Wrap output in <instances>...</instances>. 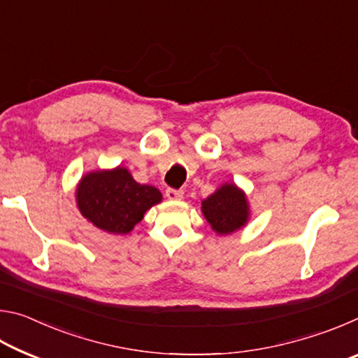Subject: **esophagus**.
Instances as JSON below:
<instances>
[{
  "instance_id": "1",
  "label": "esophagus",
  "mask_w": 358,
  "mask_h": 358,
  "mask_svg": "<svg viewBox=\"0 0 358 358\" xmlns=\"http://www.w3.org/2000/svg\"><path fill=\"white\" fill-rule=\"evenodd\" d=\"M166 197L169 199V201L172 202H178L183 199V191H178V189H167L166 191Z\"/></svg>"
}]
</instances>
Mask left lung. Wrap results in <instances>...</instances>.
Masks as SVG:
<instances>
[{
	"label": "left lung",
	"mask_w": 358,
	"mask_h": 358,
	"mask_svg": "<svg viewBox=\"0 0 358 358\" xmlns=\"http://www.w3.org/2000/svg\"><path fill=\"white\" fill-rule=\"evenodd\" d=\"M202 215L213 232L230 235L243 229L251 217L246 192L235 183H222L202 201Z\"/></svg>",
	"instance_id": "left-lung-1"
}]
</instances>
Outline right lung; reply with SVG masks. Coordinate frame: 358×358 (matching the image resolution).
I'll use <instances>...</instances> for the list:
<instances>
[{
  "mask_svg": "<svg viewBox=\"0 0 358 358\" xmlns=\"http://www.w3.org/2000/svg\"><path fill=\"white\" fill-rule=\"evenodd\" d=\"M76 202L80 215L102 232L129 234L143 215L162 202L155 186L137 183L126 167L96 169L82 175L76 186Z\"/></svg>",
  "mask_w": 358,
  "mask_h": 358,
  "instance_id": "add662e5",
  "label": "right lung"
}]
</instances>
